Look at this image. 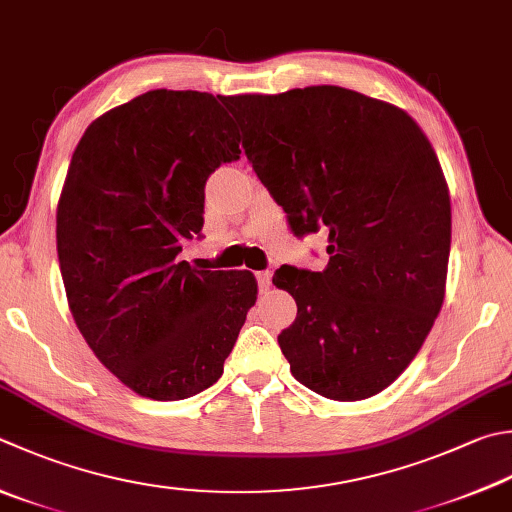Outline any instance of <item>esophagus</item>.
<instances>
[{"mask_svg": "<svg viewBox=\"0 0 512 512\" xmlns=\"http://www.w3.org/2000/svg\"><path fill=\"white\" fill-rule=\"evenodd\" d=\"M256 281L260 292H267V289L272 287V272H269V269H260V272H256Z\"/></svg>", "mask_w": 512, "mask_h": 512, "instance_id": "esophagus-1", "label": "esophagus"}]
</instances>
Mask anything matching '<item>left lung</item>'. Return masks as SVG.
Listing matches in <instances>:
<instances>
[{
  "label": "left lung",
  "mask_w": 512,
  "mask_h": 512,
  "mask_svg": "<svg viewBox=\"0 0 512 512\" xmlns=\"http://www.w3.org/2000/svg\"><path fill=\"white\" fill-rule=\"evenodd\" d=\"M292 234H327L323 272L283 265L296 301L278 334L294 379L334 401L374 397L408 368L441 310L450 196L406 111L343 86L223 98Z\"/></svg>",
  "instance_id": "left-lung-1"
}]
</instances>
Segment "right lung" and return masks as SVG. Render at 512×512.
Masks as SVG:
<instances>
[{"label": "right lung", "instance_id": "add662e5", "mask_svg": "<svg viewBox=\"0 0 512 512\" xmlns=\"http://www.w3.org/2000/svg\"><path fill=\"white\" fill-rule=\"evenodd\" d=\"M220 98L149 91L100 115L57 205V256L77 330L118 379L156 401L214 385L249 307L252 272L178 260L202 238L207 178L240 158Z\"/></svg>", "mask_w": 512, "mask_h": 512}]
</instances>
